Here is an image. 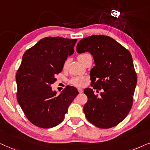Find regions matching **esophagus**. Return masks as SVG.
<instances>
[{
  "label": "esophagus",
  "mask_w": 150,
  "mask_h": 150,
  "mask_svg": "<svg viewBox=\"0 0 150 150\" xmlns=\"http://www.w3.org/2000/svg\"><path fill=\"white\" fill-rule=\"evenodd\" d=\"M78 91H79V93H81L83 92V90L81 88H78Z\"/></svg>",
  "instance_id": "esophagus-1"
}]
</instances>
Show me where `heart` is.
I'll use <instances>...</instances> for the list:
<instances>
[{
    "mask_svg": "<svg viewBox=\"0 0 150 150\" xmlns=\"http://www.w3.org/2000/svg\"><path fill=\"white\" fill-rule=\"evenodd\" d=\"M88 53H83V54H81L78 56V59H82L83 57H84L86 55H87ZM83 81H84V77H74L71 79L70 82L74 86H81L83 84Z\"/></svg>",
    "mask_w": 150,
    "mask_h": 150,
    "instance_id": "obj_1",
    "label": "heart"
}]
</instances>
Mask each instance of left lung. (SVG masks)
Listing matches in <instances>:
<instances>
[{
  "label": "left lung",
  "instance_id": "obj_1",
  "mask_svg": "<svg viewBox=\"0 0 150 150\" xmlns=\"http://www.w3.org/2000/svg\"><path fill=\"white\" fill-rule=\"evenodd\" d=\"M77 52H88L95 66L91 70L93 88L101 90L95 95L90 88L84 89L88 101L83 112L89 122L100 128L118 125L130 110L137 83V75L128 50L112 38L93 35L81 39Z\"/></svg>",
  "mask_w": 150,
  "mask_h": 150
}]
</instances>
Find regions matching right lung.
I'll use <instances>...</instances> for the list:
<instances>
[{
    "mask_svg": "<svg viewBox=\"0 0 150 150\" xmlns=\"http://www.w3.org/2000/svg\"><path fill=\"white\" fill-rule=\"evenodd\" d=\"M77 40L47 37L24 53L16 77L17 100L27 118L38 127L50 128L59 124L79 94L76 88L67 86L57 95L51 86L68 56L74 53Z\"/></svg>",
    "mask_w": 150,
    "mask_h": 150,
    "instance_id": "add662e5",
    "label": "right lung"
}]
</instances>
